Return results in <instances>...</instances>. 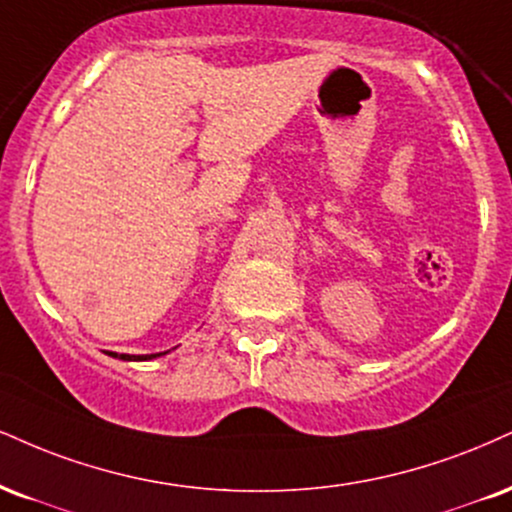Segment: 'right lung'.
<instances>
[{
  "label": "right lung",
  "instance_id": "add662e5",
  "mask_svg": "<svg viewBox=\"0 0 512 512\" xmlns=\"http://www.w3.org/2000/svg\"><path fill=\"white\" fill-rule=\"evenodd\" d=\"M109 355L119 357V360H135V362H140V360H152V357H159L162 353H155V355H126V353L116 355V353H109Z\"/></svg>",
  "mask_w": 512,
  "mask_h": 512
}]
</instances>
